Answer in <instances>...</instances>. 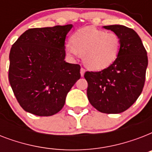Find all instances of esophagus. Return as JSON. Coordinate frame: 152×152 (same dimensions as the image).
Here are the masks:
<instances>
[{"instance_id":"1","label":"esophagus","mask_w":152,"mask_h":152,"mask_svg":"<svg viewBox=\"0 0 152 152\" xmlns=\"http://www.w3.org/2000/svg\"><path fill=\"white\" fill-rule=\"evenodd\" d=\"M84 72H85V69H83V68H81V69H80L81 76H83V75H84Z\"/></svg>"}]
</instances>
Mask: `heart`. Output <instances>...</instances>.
I'll return each mask as SVG.
<instances>
[{
  "instance_id": "1",
  "label": "heart",
  "mask_w": 152,
  "mask_h": 152,
  "mask_svg": "<svg viewBox=\"0 0 152 152\" xmlns=\"http://www.w3.org/2000/svg\"><path fill=\"white\" fill-rule=\"evenodd\" d=\"M120 46V38L114 32L85 27L72 34V42H68L64 48L71 56L81 55L88 69L100 71L117 60Z\"/></svg>"
}]
</instances>
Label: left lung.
<instances>
[{"label":"left lung","instance_id":"left-lung-1","mask_svg":"<svg viewBox=\"0 0 152 152\" xmlns=\"http://www.w3.org/2000/svg\"><path fill=\"white\" fill-rule=\"evenodd\" d=\"M121 40L118 58L99 72L87 71V95L90 103L104 113H119L129 108L141 94L145 82L148 55L142 41L132 28L104 26Z\"/></svg>","mask_w":152,"mask_h":152}]
</instances>
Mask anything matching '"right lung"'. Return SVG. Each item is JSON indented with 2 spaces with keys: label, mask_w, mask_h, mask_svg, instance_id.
<instances>
[{
  "label": "right lung",
  "mask_w": 152,
  "mask_h": 152,
  "mask_svg": "<svg viewBox=\"0 0 152 152\" xmlns=\"http://www.w3.org/2000/svg\"><path fill=\"white\" fill-rule=\"evenodd\" d=\"M72 27L31 28L12 46L8 80L25 111L41 117L58 113L80 78V65L64 61V41Z\"/></svg>",
  "instance_id": "right-lung-1"
}]
</instances>
